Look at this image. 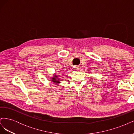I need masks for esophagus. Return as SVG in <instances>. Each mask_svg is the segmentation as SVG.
<instances>
[{
	"instance_id": "obj_1",
	"label": "esophagus",
	"mask_w": 134,
	"mask_h": 134,
	"mask_svg": "<svg viewBox=\"0 0 134 134\" xmlns=\"http://www.w3.org/2000/svg\"><path fill=\"white\" fill-rule=\"evenodd\" d=\"M74 68L75 70H78V69H79V67H78V66H74Z\"/></svg>"
}]
</instances>
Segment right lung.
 <instances>
[{
  "instance_id": "add662e5",
  "label": "right lung",
  "mask_w": 134,
  "mask_h": 134,
  "mask_svg": "<svg viewBox=\"0 0 134 134\" xmlns=\"http://www.w3.org/2000/svg\"><path fill=\"white\" fill-rule=\"evenodd\" d=\"M59 75L57 74V72H55L54 74L52 75V77H50V80L52 82H53L55 84H59L60 83V79L59 78Z\"/></svg>"
}]
</instances>
